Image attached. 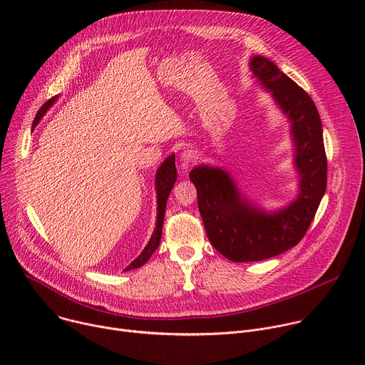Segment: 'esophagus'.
I'll return each mask as SVG.
<instances>
[{
    "label": "esophagus",
    "instance_id": "obj_1",
    "mask_svg": "<svg viewBox=\"0 0 365 365\" xmlns=\"http://www.w3.org/2000/svg\"><path fill=\"white\" fill-rule=\"evenodd\" d=\"M196 159V153L193 151V150H183L182 153H180V162H183V163H190V162H193Z\"/></svg>",
    "mask_w": 365,
    "mask_h": 365
}]
</instances>
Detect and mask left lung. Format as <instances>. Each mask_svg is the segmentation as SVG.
<instances>
[{"label": "left lung", "instance_id": "8db88e82", "mask_svg": "<svg viewBox=\"0 0 365 365\" xmlns=\"http://www.w3.org/2000/svg\"><path fill=\"white\" fill-rule=\"evenodd\" d=\"M250 69L290 124L297 196L274 211L251 203L221 168L199 165L189 173L206 235L217 251L235 263L262 262L294 247L314 221L327 190V154L319 113L312 98L276 63L252 56Z\"/></svg>", "mask_w": 365, "mask_h": 365}]
</instances>
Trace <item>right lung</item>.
I'll use <instances>...</instances> for the list:
<instances>
[{"instance_id": "right-lung-1", "label": "right lung", "mask_w": 365, "mask_h": 365, "mask_svg": "<svg viewBox=\"0 0 365 365\" xmlns=\"http://www.w3.org/2000/svg\"><path fill=\"white\" fill-rule=\"evenodd\" d=\"M58 98H59V95L50 98L38 110V113L33 121V128L38 124V121L46 114V111L58 101ZM176 179H178V172H176V165H175V154H170L169 158L160 165L158 172H155V193H158V222H155V228L153 231L150 241L141 251V254L135 259H133V262L125 267L124 272L141 267L143 264H145L148 262V258L153 255V252L158 250V247L160 244V238H162V228H163V221H165L168 197L173 189Z\"/></svg>"}]
</instances>
